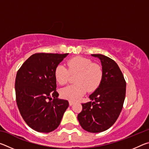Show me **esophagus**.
Returning a JSON list of instances; mask_svg holds the SVG:
<instances>
[{
  "mask_svg": "<svg viewBox=\"0 0 149 149\" xmlns=\"http://www.w3.org/2000/svg\"><path fill=\"white\" fill-rule=\"evenodd\" d=\"M74 101H72V100H70L69 101V104H70V106H72L73 104H74Z\"/></svg>",
  "mask_w": 149,
  "mask_h": 149,
  "instance_id": "1",
  "label": "esophagus"
}]
</instances>
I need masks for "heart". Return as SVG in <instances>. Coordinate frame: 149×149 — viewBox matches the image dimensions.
<instances>
[{"label": "heart", "instance_id": "b5f03b06", "mask_svg": "<svg viewBox=\"0 0 149 149\" xmlns=\"http://www.w3.org/2000/svg\"><path fill=\"white\" fill-rule=\"evenodd\" d=\"M67 65L68 70L62 64H58L55 68L54 75L56 81L61 85H65L70 74H76L75 77L76 84L68 85L60 90L62 98L76 101L86 93L87 90L93 91L99 87L103 75L100 65L82 56H75L68 60Z\"/></svg>", "mask_w": 149, "mask_h": 149}]
</instances>
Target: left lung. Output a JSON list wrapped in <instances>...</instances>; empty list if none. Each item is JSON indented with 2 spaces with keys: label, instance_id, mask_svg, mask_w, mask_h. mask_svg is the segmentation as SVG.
<instances>
[{
  "label": "left lung",
  "instance_id": "1",
  "mask_svg": "<svg viewBox=\"0 0 149 149\" xmlns=\"http://www.w3.org/2000/svg\"><path fill=\"white\" fill-rule=\"evenodd\" d=\"M91 56L100 60L102 78L97 89L89 95L91 101L81 104L82 111L77 119L85 131L100 133L109 129L119 116L125 97L126 83L114 60L100 54Z\"/></svg>",
  "mask_w": 149,
  "mask_h": 149
}]
</instances>
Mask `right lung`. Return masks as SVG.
Instances as JSON below:
<instances>
[{
    "instance_id": "right-lung-1",
    "label": "right lung",
    "mask_w": 149,
    "mask_h": 149,
    "mask_svg": "<svg viewBox=\"0 0 149 149\" xmlns=\"http://www.w3.org/2000/svg\"><path fill=\"white\" fill-rule=\"evenodd\" d=\"M68 54H34L17 72L15 90L17 107L27 124L38 132L56 130L69 106L68 100L58 98L54 75L55 68Z\"/></svg>"
}]
</instances>
